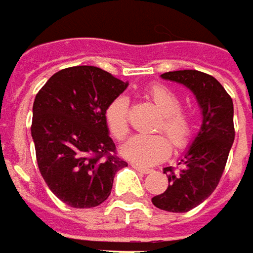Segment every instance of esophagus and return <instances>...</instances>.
<instances>
[{
  "mask_svg": "<svg viewBox=\"0 0 253 253\" xmlns=\"http://www.w3.org/2000/svg\"><path fill=\"white\" fill-rule=\"evenodd\" d=\"M133 169H134L136 171L142 173V174H148V173H151V169H148V167H142V166H137V164H134V166H133Z\"/></svg>",
  "mask_w": 253,
  "mask_h": 253,
  "instance_id": "esophagus-1",
  "label": "esophagus"
}]
</instances>
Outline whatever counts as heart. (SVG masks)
<instances>
[{"instance_id": "1", "label": "heart", "mask_w": 253, "mask_h": 253, "mask_svg": "<svg viewBox=\"0 0 253 253\" xmlns=\"http://www.w3.org/2000/svg\"><path fill=\"white\" fill-rule=\"evenodd\" d=\"M146 96L161 111V117L155 123L154 130L166 132L168 136L162 133L134 136L122 148V152L130 161L155 164L170 154L171 143L177 149H183L189 145L195 130V122L192 111L181 107L180 96L169 86L154 84L146 90ZM128 119L130 108L126 96H117L105 108V123L111 136L117 140L126 139L130 133Z\"/></svg>"}]
</instances>
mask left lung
<instances>
[{
  "label": "left lung",
  "instance_id": "obj_1",
  "mask_svg": "<svg viewBox=\"0 0 253 253\" xmlns=\"http://www.w3.org/2000/svg\"><path fill=\"white\" fill-rule=\"evenodd\" d=\"M187 86L202 108V127L178 163L167 167L164 193L152 198V204L164 211L187 212L202 204L218 186L224 173L228 152L234 140L233 101L223 84L211 75L198 70H177L161 75Z\"/></svg>",
  "mask_w": 253,
  "mask_h": 253
}]
</instances>
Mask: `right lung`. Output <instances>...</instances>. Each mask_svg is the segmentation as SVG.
<instances>
[{
	"instance_id": "right-lung-1",
	"label": "right lung",
	"mask_w": 253,
	"mask_h": 253,
	"mask_svg": "<svg viewBox=\"0 0 253 253\" xmlns=\"http://www.w3.org/2000/svg\"><path fill=\"white\" fill-rule=\"evenodd\" d=\"M126 87L99 67L76 66L57 72L36 93L30 130L38 167L69 207L101 205L116 173L127 167L105 123V108Z\"/></svg>"
}]
</instances>
